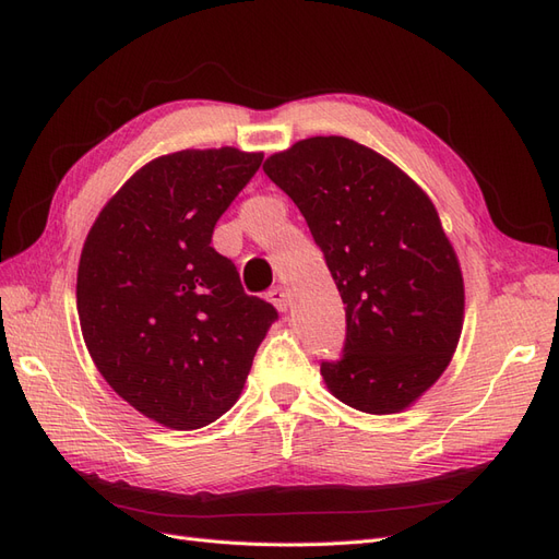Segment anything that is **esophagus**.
I'll use <instances>...</instances> for the list:
<instances>
[{"label":"esophagus","mask_w":559,"mask_h":559,"mask_svg":"<svg viewBox=\"0 0 559 559\" xmlns=\"http://www.w3.org/2000/svg\"><path fill=\"white\" fill-rule=\"evenodd\" d=\"M267 300L273 302V306L280 310V312H286V308H289V294H286L284 286H275V289L267 292Z\"/></svg>","instance_id":"esophagus-1"}]
</instances>
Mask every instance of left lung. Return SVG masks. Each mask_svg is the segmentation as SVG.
I'll return each mask as SVG.
<instances>
[{
    "instance_id": "obj_1",
    "label": "left lung",
    "mask_w": 559,
    "mask_h": 559,
    "mask_svg": "<svg viewBox=\"0 0 559 559\" xmlns=\"http://www.w3.org/2000/svg\"><path fill=\"white\" fill-rule=\"evenodd\" d=\"M263 173L306 216L345 302L347 343L321 364L354 411L394 415L443 376L464 326V277L431 198L359 142L308 138Z\"/></svg>"
}]
</instances>
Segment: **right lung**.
Here are the masks:
<instances>
[{
  "label": "right lung",
  "mask_w": 559,
  "mask_h": 559,
  "mask_svg": "<svg viewBox=\"0 0 559 559\" xmlns=\"http://www.w3.org/2000/svg\"><path fill=\"white\" fill-rule=\"evenodd\" d=\"M261 160V151L235 146L148 160L107 200L83 242V343L114 392L160 427L191 431L230 411L277 319L212 247L218 216Z\"/></svg>",
  "instance_id": "add662e5"
}]
</instances>
